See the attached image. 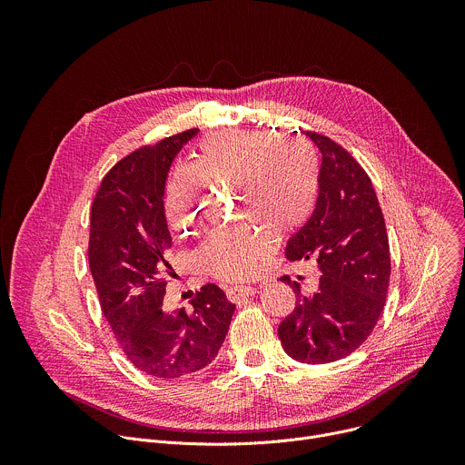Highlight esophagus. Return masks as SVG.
Listing matches in <instances>:
<instances>
[{
	"instance_id": "esophagus-1",
	"label": "esophagus",
	"mask_w": 465,
	"mask_h": 465,
	"mask_svg": "<svg viewBox=\"0 0 465 465\" xmlns=\"http://www.w3.org/2000/svg\"><path fill=\"white\" fill-rule=\"evenodd\" d=\"M253 294H255V289L248 287V285H235V287L226 289V296L230 302H237L241 298H250Z\"/></svg>"
}]
</instances>
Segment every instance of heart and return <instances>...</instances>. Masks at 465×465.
I'll list each match as a JSON object with an SVG mask.
<instances>
[{
    "label": "heart",
    "instance_id": "b5f03b06",
    "mask_svg": "<svg viewBox=\"0 0 465 465\" xmlns=\"http://www.w3.org/2000/svg\"><path fill=\"white\" fill-rule=\"evenodd\" d=\"M230 182L244 191L241 215L276 235L300 230L312 215L320 194V169L302 140L280 142L271 132L223 130L206 136L193 153L189 169L174 173L167 191V217L180 233L201 221L204 183ZM272 252L271 235L250 224L215 230L201 248L208 269L226 280L259 272Z\"/></svg>",
    "mask_w": 465,
    "mask_h": 465
}]
</instances>
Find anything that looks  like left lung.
Here are the masks:
<instances>
[{"label": "left lung", "mask_w": 465, "mask_h": 465, "mask_svg": "<svg viewBox=\"0 0 465 465\" xmlns=\"http://www.w3.org/2000/svg\"><path fill=\"white\" fill-rule=\"evenodd\" d=\"M322 154L320 194L311 219L289 239L291 261L316 259L322 272L312 296L296 292L294 311L278 335L289 357L327 364L353 353L373 331L388 292L390 244L370 176L339 143L314 132Z\"/></svg>", "instance_id": "obj_1"}]
</instances>
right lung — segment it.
Segmentation results:
<instances>
[{
	"mask_svg": "<svg viewBox=\"0 0 465 465\" xmlns=\"http://www.w3.org/2000/svg\"><path fill=\"white\" fill-rule=\"evenodd\" d=\"M198 128L138 149L103 178L92 206L88 259L103 314L128 361L147 375L176 379L212 364L235 311L204 285L191 311H163L173 237L163 194L173 160Z\"/></svg>",
	"mask_w": 465,
	"mask_h": 465,
	"instance_id": "add662e5",
	"label": "right lung"
}]
</instances>
